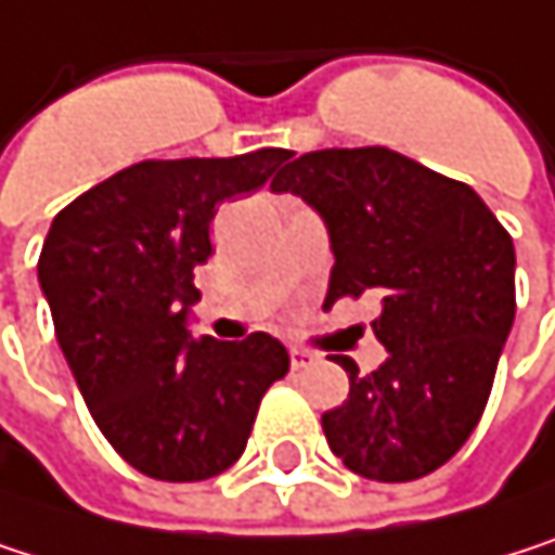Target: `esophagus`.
Instances as JSON below:
<instances>
[{
  "label": "esophagus",
  "mask_w": 555,
  "mask_h": 555,
  "mask_svg": "<svg viewBox=\"0 0 555 555\" xmlns=\"http://www.w3.org/2000/svg\"><path fill=\"white\" fill-rule=\"evenodd\" d=\"M289 358H293V371H302V367H309L315 361V354L306 351V348H289Z\"/></svg>",
  "instance_id": "esophagus-1"
}]
</instances>
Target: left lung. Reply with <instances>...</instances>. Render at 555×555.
<instances>
[{
  "label": "left lung",
  "mask_w": 555,
  "mask_h": 555,
  "mask_svg": "<svg viewBox=\"0 0 555 555\" xmlns=\"http://www.w3.org/2000/svg\"><path fill=\"white\" fill-rule=\"evenodd\" d=\"M328 223L335 269L325 309L380 296L374 319L387 361L361 374L322 416L332 452L361 478L416 481L442 468L475 433L511 335L514 240L491 207L393 149L306 152L272 181Z\"/></svg>",
  "instance_id": "1"
}]
</instances>
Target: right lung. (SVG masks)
<instances>
[{
	"instance_id": "add662e5",
	"label": "right lung",
	"mask_w": 555,
	"mask_h": 555,
	"mask_svg": "<svg viewBox=\"0 0 555 555\" xmlns=\"http://www.w3.org/2000/svg\"><path fill=\"white\" fill-rule=\"evenodd\" d=\"M289 149L145 158L74 197L51 223L38 283L57 345L106 442L155 481H204L246 449L259 400L289 351L188 335L220 201L259 191Z\"/></svg>"
}]
</instances>
